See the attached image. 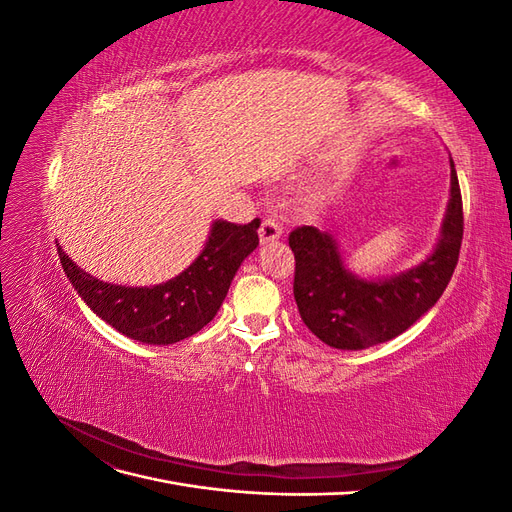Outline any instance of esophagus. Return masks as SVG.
Listing matches in <instances>:
<instances>
[{"label": "esophagus", "mask_w": 512, "mask_h": 512, "mask_svg": "<svg viewBox=\"0 0 512 512\" xmlns=\"http://www.w3.org/2000/svg\"><path fill=\"white\" fill-rule=\"evenodd\" d=\"M258 232H260V243H273L282 237V224L275 218H265Z\"/></svg>", "instance_id": "esophagus-1"}]
</instances>
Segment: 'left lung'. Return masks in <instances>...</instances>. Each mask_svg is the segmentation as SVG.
<instances>
[{
	"mask_svg": "<svg viewBox=\"0 0 512 512\" xmlns=\"http://www.w3.org/2000/svg\"><path fill=\"white\" fill-rule=\"evenodd\" d=\"M463 239V207L455 162L451 198L433 252L404 273L363 280L344 267L337 241L314 226L290 232L294 301L301 320L324 344L363 350L397 337L438 303L453 277Z\"/></svg>",
	"mask_w": 512,
	"mask_h": 512,
	"instance_id": "left-lung-1",
	"label": "left lung"
}]
</instances>
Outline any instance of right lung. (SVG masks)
Segmentation results:
<instances>
[{
	"instance_id": "right-lung-1",
	"label": "right lung",
	"mask_w": 512,
	"mask_h": 512,
	"mask_svg": "<svg viewBox=\"0 0 512 512\" xmlns=\"http://www.w3.org/2000/svg\"><path fill=\"white\" fill-rule=\"evenodd\" d=\"M260 220L211 224L203 252L173 280L158 286H117L85 273L57 247L61 267L91 312L121 335L143 344L168 346L192 337L213 320L241 262L258 247Z\"/></svg>"
}]
</instances>
